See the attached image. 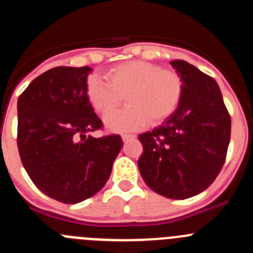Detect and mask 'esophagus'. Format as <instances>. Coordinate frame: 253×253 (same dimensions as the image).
Segmentation results:
<instances>
[{
  "mask_svg": "<svg viewBox=\"0 0 253 253\" xmlns=\"http://www.w3.org/2000/svg\"><path fill=\"white\" fill-rule=\"evenodd\" d=\"M122 138H123V140H124V142H128V140L134 139V138H135V135H133V134H123Z\"/></svg>",
  "mask_w": 253,
  "mask_h": 253,
  "instance_id": "1",
  "label": "esophagus"
}]
</instances>
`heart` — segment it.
<instances>
[{
  "instance_id": "obj_1",
  "label": "heart",
  "mask_w": 253,
  "mask_h": 253,
  "mask_svg": "<svg viewBox=\"0 0 253 253\" xmlns=\"http://www.w3.org/2000/svg\"><path fill=\"white\" fill-rule=\"evenodd\" d=\"M107 82L91 75L86 82L87 99L96 111H112L126 95L127 106L107 114L105 126L124 133L160 123L171 115L182 96V80L175 71L143 60H130L107 71Z\"/></svg>"
}]
</instances>
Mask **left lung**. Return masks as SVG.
Instances as JSON below:
<instances>
[{
	"instance_id": "8db88e82",
	"label": "left lung",
	"mask_w": 253,
	"mask_h": 253,
	"mask_svg": "<svg viewBox=\"0 0 253 253\" xmlns=\"http://www.w3.org/2000/svg\"><path fill=\"white\" fill-rule=\"evenodd\" d=\"M169 64L182 80V96L160 126L139 134L138 169L154 193L182 200L207 190L222 169L231 116L214 78L185 60Z\"/></svg>"
}]
</instances>
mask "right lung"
<instances>
[{
  "label": "right lung",
  "mask_w": 253,
  "mask_h": 253,
  "mask_svg": "<svg viewBox=\"0 0 253 253\" xmlns=\"http://www.w3.org/2000/svg\"><path fill=\"white\" fill-rule=\"evenodd\" d=\"M90 67H55L31 82L17 100V147L35 186L64 204L104 187L123 147L120 135L95 138L102 126L86 95Z\"/></svg>",
  "instance_id": "obj_1"
}]
</instances>
